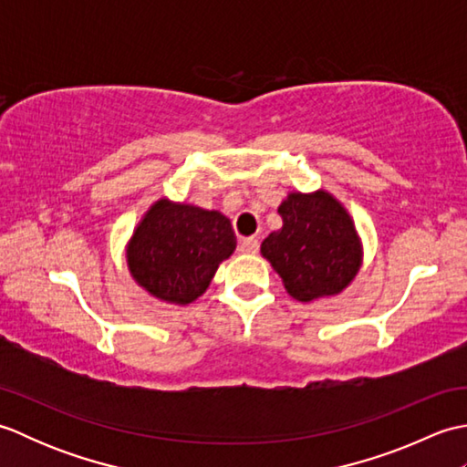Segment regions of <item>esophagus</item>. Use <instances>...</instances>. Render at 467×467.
Returning a JSON list of instances; mask_svg holds the SVG:
<instances>
[{"label": "esophagus", "instance_id": "obj_1", "mask_svg": "<svg viewBox=\"0 0 467 467\" xmlns=\"http://www.w3.org/2000/svg\"><path fill=\"white\" fill-rule=\"evenodd\" d=\"M256 251H259V241L254 239V236H249V239H244L241 243V253L244 254H254Z\"/></svg>", "mask_w": 467, "mask_h": 467}]
</instances>
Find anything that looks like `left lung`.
<instances>
[{
    "label": "left lung",
    "instance_id": "obj_1",
    "mask_svg": "<svg viewBox=\"0 0 467 467\" xmlns=\"http://www.w3.org/2000/svg\"><path fill=\"white\" fill-rule=\"evenodd\" d=\"M283 226L261 244L286 293L301 303L343 293L363 265V246L347 208L327 191L289 192Z\"/></svg>",
    "mask_w": 467,
    "mask_h": 467
}]
</instances>
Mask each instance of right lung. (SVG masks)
I'll return each mask as SVG.
<instances>
[{
  "mask_svg": "<svg viewBox=\"0 0 467 467\" xmlns=\"http://www.w3.org/2000/svg\"><path fill=\"white\" fill-rule=\"evenodd\" d=\"M234 249L233 224L223 213L161 198L134 228L126 263L148 295L164 303L191 305Z\"/></svg>",
  "mask_w": 467,
  "mask_h": 467,
  "instance_id": "right-lung-1",
  "label": "right lung"
}]
</instances>
